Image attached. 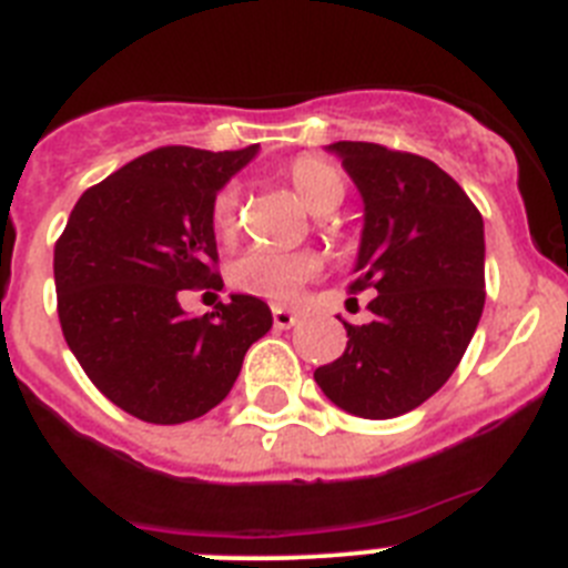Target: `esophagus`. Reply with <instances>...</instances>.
<instances>
[{"instance_id":"34e87169","label":"esophagus","mask_w":568,"mask_h":568,"mask_svg":"<svg viewBox=\"0 0 568 568\" xmlns=\"http://www.w3.org/2000/svg\"><path fill=\"white\" fill-rule=\"evenodd\" d=\"M295 321H298V313H293V310H284V307H273V324L278 329L295 327Z\"/></svg>"}]
</instances>
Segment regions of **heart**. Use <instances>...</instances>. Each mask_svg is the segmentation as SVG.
I'll return each instance as SVG.
<instances>
[{
    "instance_id": "obj_1",
    "label": "heart",
    "mask_w": 568,
    "mask_h": 568,
    "mask_svg": "<svg viewBox=\"0 0 568 568\" xmlns=\"http://www.w3.org/2000/svg\"><path fill=\"white\" fill-rule=\"evenodd\" d=\"M287 182L293 184L301 204L313 215H327L344 202L346 179L333 162L318 155H298L287 168ZM213 230L222 239H233L239 227V190L224 187L215 195ZM321 270L318 255L313 253H273V250H250L230 270L241 293L264 298L270 304H290L301 287Z\"/></svg>"
}]
</instances>
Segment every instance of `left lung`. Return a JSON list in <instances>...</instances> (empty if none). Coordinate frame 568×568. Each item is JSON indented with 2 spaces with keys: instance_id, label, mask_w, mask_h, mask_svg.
<instances>
[{
  "instance_id": "obj_1",
  "label": "left lung",
  "mask_w": 568,
  "mask_h": 568,
  "mask_svg": "<svg viewBox=\"0 0 568 568\" xmlns=\"http://www.w3.org/2000/svg\"><path fill=\"white\" fill-rule=\"evenodd\" d=\"M327 153L364 202L353 290L373 287V318L344 321L346 349L315 369L338 409L386 420L433 398L464 358L484 313V219L453 175L424 155L369 142Z\"/></svg>"
}]
</instances>
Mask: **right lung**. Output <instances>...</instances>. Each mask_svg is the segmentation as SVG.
Masks as SVG:
<instances>
[{"mask_svg": "<svg viewBox=\"0 0 568 568\" xmlns=\"http://www.w3.org/2000/svg\"><path fill=\"white\" fill-rule=\"evenodd\" d=\"M258 155L159 148L82 193L53 253L59 321L88 378L133 418L184 424L233 389L250 346L273 327L255 295L187 315L179 293L222 284L210 270V210Z\"/></svg>", "mask_w": 568, "mask_h": 568, "instance_id": "add662e5", "label": "right lung"}]
</instances>
